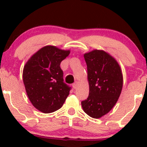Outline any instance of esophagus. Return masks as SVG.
I'll return each instance as SVG.
<instances>
[{
	"label": "esophagus",
	"mask_w": 147,
	"mask_h": 147,
	"mask_svg": "<svg viewBox=\"0 0 147 147\" xmlns=\"http://www.w3.org/2000/svg\"><path fill=\"white\" fill-rule=\"evenodd\" d=\"M72 87H73L74 89H76L78 87V82H75V83L72 84Z\"/></svg>",
	"instance_id": "34e87169"
}]
</instances>
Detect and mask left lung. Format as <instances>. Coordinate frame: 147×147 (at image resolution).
<instances>
[{"label":"left lung","instance_id":"1","mask_svg":"<svg viewBox=\"0 0 147 147\" xmlns=\"http://www.w3.org/2000/svg\"><path fill=\"white\" fill-rule=\"evenodd\" d=\"M84 57L90 92L81 104L87 115L97 119L107 114L117 102L122 89V73L116 60L103 50H92Z\"/></svg>","mask_w":147,"mask_h":147}]
</instances>
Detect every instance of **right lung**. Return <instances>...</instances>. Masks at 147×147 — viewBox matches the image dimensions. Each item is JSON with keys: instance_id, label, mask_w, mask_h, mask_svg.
I'll return each instance as SVG.
<instances>
[{"instance_id": "obj_1", "label": "right lung", "mask_w": 147, "mask_h": 147, "mask_svg": "<svg viewBox=\"0 0 147 147\" xmlns=\"http://www.w3.org/2000/svg\"><path fill=\"white\" fill-rule=\"evenodd\" d=\"M52 45L42 47L26 63L23 78L32 105L43 113L60 109L71 87L64 82L60 63L69 54Z\"/></svg>"}]
</instances>
